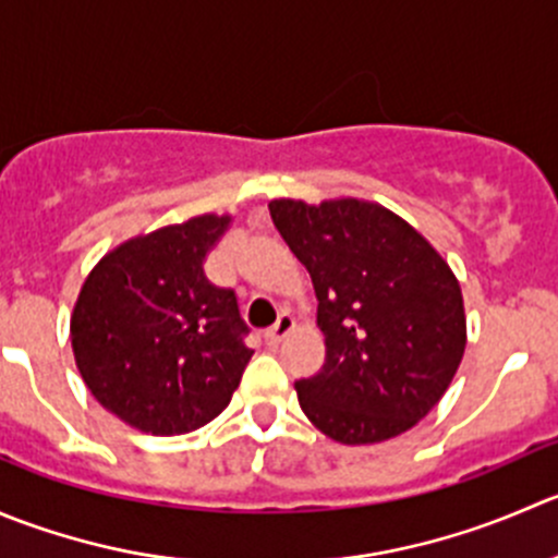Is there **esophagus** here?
Wrapping results in <instances>:
<instances>
[{
  "mask_svg": "<svg viewBox=\"0 0 558 558\" xmlns=\"http://www.w3.org/2000/svg\"><path fill=\"white\" fill-rule=\"evenodd\" d=\"M292 328H295V319H292L290 314H281V317H279V323L274 325V328L268 330V333H266V341H268V344H274V347H277L281 339H287V336L292 333Z\"/></svg>",
  "mask_w": 558,
  "mask_h": 558,
  "instance_id": "esophagus-1",
  "label": "esophagus"
}]
</instances>
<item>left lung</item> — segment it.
<instances>
[{
	"instance_id": "left-lung-1",
	"label": "left lung",
	"mask_w": 558,
	"mask_h": 558,
	"mask_svg": "<svg viewBox=\"0 0 558 558\" xmlns=\"http://www.w3.org/2000/svg\"><path fill=\"white\" fill-rule=\"evenodd\" d=\"M306 266L325 333L319 374L298 379L303 415L333 442L410 432L453 383L466 347L464 295L448 260L379 203H268Z\"/></svg>"
}]
</instances>
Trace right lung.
Listing matches in <instances>:
<instances>
[{
    "label": "right lung",
    "mask_w": 558,
    "mask_h": 558,
    "mask_svg": "<svg viewBox=\"0 0 558 558\" xmlns=\"http://www.w3.org/2000/svg\"><path fill=\"white\" fill-rule=\"evenodd\" d=\"M230 214H201L110 250L70 317L75 366L94 399L154 437L211 423L233 399L252 350L233 290L203 271Z\"/></svg>",
    "instance_id": "1"
}]
</instances>
